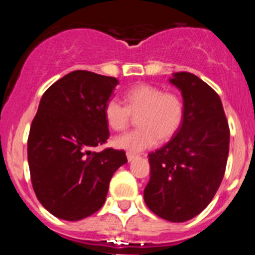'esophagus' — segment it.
I'll use <instances>...</instances> for the list:
<instances>
[{"label":"esophagus","instance_id":"esophagus-1","mask_svg":"<svg viewBox=\"0 0 255 255\" xmlns=\"http://www.w3.org/2000/svg\"><path fill=\"white\" fill-rule=\"evenodd\" d=\"M126 157H128V161L131 162V161H134V159L136 158V157H138V154H135V153L128 152V153H126Z\"/></svg>","mask_w":255,"mask_h":255}]
</instances>
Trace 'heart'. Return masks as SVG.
<instances>
[{
    "instance_id": "obj_1",
    "label": "heart",
    "mask_w": 255,
    "mask_h": 255,
    "mask_svg": "<svg viewBox=\"0 0 255 255\" xmlns=\"http://www.w3.org/2000/svg\"><path fill=\"white\" fill-rule=\"evenodd\" d=\"M125 106L117 100L105 105L103 115L107 125L115 131H123L131 123V116H138L140 129L117 136L114 145L130 153L141 152L154 147L162 140H168L179 131L184 120L185 107L181 97L163 92L159 87L139 84L130 88L124 97Z\"/></svg>"
}]
</instances>
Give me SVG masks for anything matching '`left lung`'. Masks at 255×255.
Masks as SVG:
<instances>
[{"instance_id": "8db88e82", "label": "left lung", "mask_w": 255, "mask_h": 255, "mask_svg": "<svg viewBox=\"0 0 255 255\" xmlns=\"http://www.w3.org/2000/svg\"><path fill=\"white\" fill-rule=\"evenodd\" d=\"M170 83L181 92L185 114L179 131L149 154L150 179L144 202L158 217L185 222L215 197L226 170L230 129L220 97L190 73H175Z\"/></svg>"}]
</instances>
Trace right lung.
Masks as SVG:
<instances>
[{
	"label": "right lung",
	"instance_id": "add662e5",
	"mask_svg": "<svg viewBox=\"0 0 255 255\" xmlns=\"http://www.w3.org/2000/svg\"><path fill=\"white\" fill-rule=\"evenodd\" d=\"M119 80L76 70L40 98L28 138V163L40 204L55 217L79 221L105 203L111 177L128 162L124 150L92 148L110 136L103 108Z\"/></svg>",
	"mask_w": 255,
	"mask_h": 255
}]
</instances>
